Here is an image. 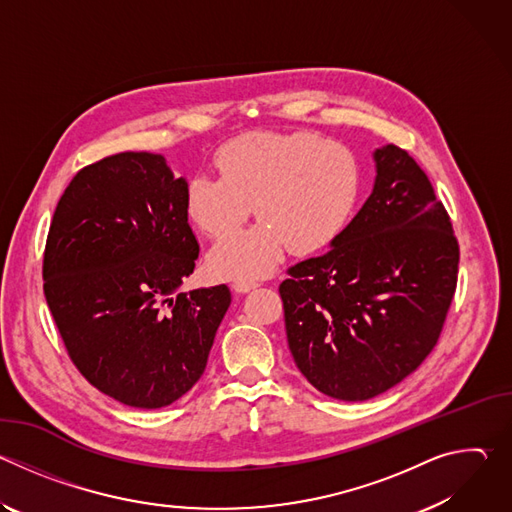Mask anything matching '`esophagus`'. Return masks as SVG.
<instances>
[{"mask_svg":"<svg viewBox=\"0 0 512 512\" xmlns=\"http://www.w3.org/2000/svg\"><path fill=\"white\" fill-rule=\"evenodd\" d=\"M257 285H259L257 279H237V281L233 283V289L239 291V294H245V291H249V289H253V287H257Z\"/></svg>","mask_w":512,"mask_h":512,"instance_id":"34e87169","label":"esophagus"}]
</instances>
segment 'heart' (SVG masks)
Instances as JSON below:
<instances>
[{"label": "heart", "mask_w": 512, "mask_h": 512, "mask_svg": "<svg viewBox=\"0 0 512 512\" xmlns=\"http://www.w3.org/2000/svg\"><path fill=\"white\" fill-rule=\"evenodd\" d=\"M221 178L196 174L186 212L212 239L233 235L253 204L261 221L210 251L214 273L249 279L269 273L283 251L314 253L346 227L360 194V168L344 145L308 131H255L216 152Z\"/></svg>", "instance_id": "b5f03b06"}]
</instances>
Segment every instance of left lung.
<instances>
[{
	"label": "left lung",
	"instance_id": "1",
	"mask_svg": "<svg viewBox=\"0 0 512 512\" xmlns=\"http://www.w3.org/2000/svg\"><path fill=\"white\" fill-rule=\"evenodd\" d=\"M373 192L330 243L279 285L287 344L324 395L367 401L409 377L440 338L460 249L417 162L389 143Z\"/></svg>",
	"mask_w": 512,
	"mask_h": 512
}]
</instances>
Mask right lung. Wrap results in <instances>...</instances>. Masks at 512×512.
Segmentation results:
<instances>
[{"label":"right lung","mask_w":512,"mask_h":512,"mask_svg":"<svg viewBox=\"0 0 512 512\" xmlns=\"http://www.w3.org/2000/svg\"><path fill=\"white\" fill-rule=\"evenodd\" d=\"M186 184L160 154L103 158L70 180L48 231L44 296L68 356L129 407L188 393L231 306L225 283L182 291L198 259Z\"/></svg>","instance_id":"right-lung-1"}]
</instances>
